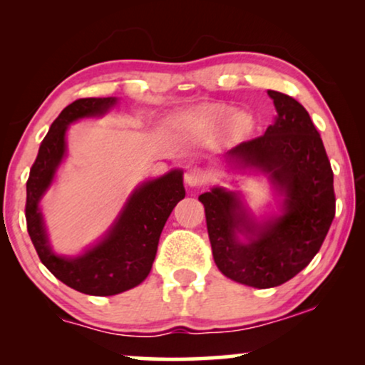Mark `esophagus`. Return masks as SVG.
I'll return each instance as SVG.
<instances>
[{"instance_id": "obj_1", "label": "esophagus", "mask_w": 365, "mask_h": 365, "mask_svg": "<svg viewBox=\"0 0 365 365\" xmlns=\"http://www.w3.org/2000/svg\"><path fill=\"white\" fill-rule=\"evenodd\" d=\"M184 179L189 187H199L209 182V173L201 168H189L184 174Z\"/></svg>"}]
</instances>
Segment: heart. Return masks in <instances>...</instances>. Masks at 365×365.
Wrapping results in <instances>:
<instances>
[{
    "mask_svg": "<svg viewBox=\"0 0 365 365\" xmlns=\"http://www.w3.org/2000/svg\"><path fill=\"white\" fill-rule=\"evenodd\" d=\"M219 114H226V113H224V111H219Z\"/></svg>",
    "mask_w": 365,
    "mask_h": 365,
    "instance_id": "1",
    "label": "heart"
}]
</instances>
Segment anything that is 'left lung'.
Listing matches in <instances>:
<instances>
[{
  "label": "left lung",
  "instance_id": "left-lung-1",
  "mask_svg": "<svg viewBox=\"0 0 365 365\" xmlns=\"http://www.w3.org/2000/svg\"><path fill=\"white\" fill-rule=\"evenodd\" d=\"M267 94L276 106V121L227 156L269 174L284 194L281 216L256 222L237 194L222 187L199 196L219 271L257 289L281 286L301 272L319 252L336 216L334 173L311 116L287 94L271 89ZM237 233L248 242H239Z\"/></svg>",
  "mask_w": 365,
  "mask_h": 365
}]
</instances>
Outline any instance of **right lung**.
<instances>
[{
    "label": "right lung",
    "instance_id": "add662e5",
    "mask_svg": "<svg viewBox=\"0 0 365 365\" xmlns=\"http://www.w3.org/2000/svg\"><path fill=\"white\" fill-rule=\"evenodd\" d=\"M116 98H83L54 119L31 166L26 182V226L33 246L49 272L74 291L89 296H114L136 287L148 277L159 237L174 206L184 199L182 173L171 171L139 186L103 241L78 257L51 251L39 211V199L51 184L66 153V129L76 119L101 116Z\"/></svg>",
    "mask_w": 365,
    "mask_h": 365
}]
</instances>
